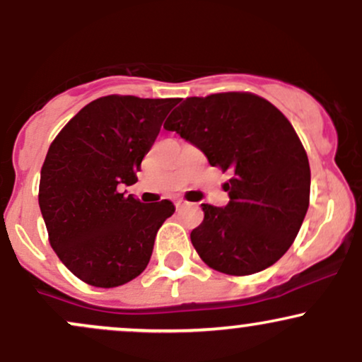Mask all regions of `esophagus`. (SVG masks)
I'll return each mask as SVG.
<instances>
[{
  "label": "esophagus",
  "instance_id": "1",
  "mask_svg": "<svg viewBox=\"0 0 362 362\" xmlns=\"http://www.w3.org/2000/svg\"><path fill=\"white\" fill-rule=\"evenodd\" d=\"M185 204H187V202H185V201H177V202H175V207H177V209H178V211H180V209H182V207H185Z\"/></svg>",
  "mask_w": 362,
  "mask_h": 362
}]
</instances>
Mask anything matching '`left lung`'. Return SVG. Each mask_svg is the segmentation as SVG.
Returning <instances> with one entry per match:
<instances>
[{"label":"left lung","mask_w":362,"mask_h":362,"mask_svg":"<svg viewBox=\"0 0 362 362\" xmlns=\"http://www.w3.org/2000/svg\"><path fill=\"white\" fill-rule=\"evenodd\" d=\"M230 170V202L201 204L204 221L190 233L214 271L250 276L289 250L310 204V163L296 131L271 102L248 91L185 98L165 122Z\"/></svg>","instance_id":"obj_1"}]
</instances>
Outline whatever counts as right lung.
I'll return each instance as SVG.
<instances>
[{"label": "right lung", "mask_w": 362, "mask_h": 362, "mask_svg": "<svg viewBox=\"0 0 362 362\" xmlns=\"http://www.w3.org/2000/svg\"><path fill=\"white\" fill-rule=\"evenodd\" d=\"M177 98L107 95L61 129L40 170L39 206L49 243L78 279L115 288L146 269L170 201L143 204L122 192Z\"/></svg>", "instance_id": "right-lung-1"}]
</instances>
